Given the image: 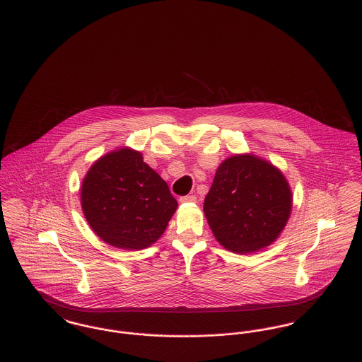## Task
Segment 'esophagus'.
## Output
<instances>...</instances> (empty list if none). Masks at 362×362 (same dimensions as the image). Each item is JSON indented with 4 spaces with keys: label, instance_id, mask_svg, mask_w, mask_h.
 I'll use <instances>...</instances> for the list:
<instances>
[{
    "label": "esophagus",
    "instance_id": "34e87169",
    "mask_svg": "<svg viewBox=\"0 0 362 362\" xmlns=\"http://www.w3.org/2000/svg\"><path fill=\"white\" fill-rule=\"evenodd\" d=\"M179 202L180 203H196L197 197L196 196H183V197H180Z\"/></svg>",
    "mask_w": 362,
    "mask_h": 362
}]
</instances>
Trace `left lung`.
<instances>
[{"label": "left lung", "mask_w": 362, "mask_h": 362, "mask_svg": "<svg viewBox=\"0 0 362 362\" xmlns=\"http://www.w3.org/2000/svg\"><path fill=\"white\" fill-rule=\"evenodd\" d=\"M292 210V192L283 172L253 153H236L218 166L204 214L218 242L247 255L281 235Z\"/></svg>", "instance_id": "obj_1"}]
</instances>
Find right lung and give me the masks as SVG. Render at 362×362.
<instances>
[{"label": "right lung", "instance_id": "1", "mask_svg": "<svg viewBox=\"0 0 362 362\" xmlns=\"http://www.w3.org/2000/svg\"><path fill=\"white\" fill-rule=\"evenodd\" d=\"M81 207L105 243L141 250L162 236L177 202L141 152L122 146L92 163L81 185Z\"/></svg>", "mask_w": 362, "mask_h": 362}]
</instances>
